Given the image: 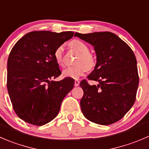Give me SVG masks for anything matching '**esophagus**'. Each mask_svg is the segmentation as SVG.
I'll list each match as a JSON object with an SVG mask.
<instances>
[{
	"label": "esophagus",
	"mask_w": 149,
	"mask_h": 149,
	"mask_svg": "<svg viewBox=\"0 0 149 149\" xmlns=\"http://www.w3.org/2000/svg\"><path fill=\"white\" fill-rule=\"evenodd\" d=\"M79 83H80V81H79V80H75V82H74V85L76 86H78L79 85Z\"/></svg>",
	"instance_id": "esophagus-1"
}]
</instances>
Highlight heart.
I'll list each match as a JSON object with an SVG mask.
<instances>
[{"label": "heart", "instance_id": "heart-1", "mask_svg": "<svg viewBox=\"0 0 149 149\" xmlns=\"http://www.w3.org/2000/svg\"><path fill=\"white\" fill-rule=\"evenodd\" d=\"M70 46L73 49L78 52L80 55L76 61L77 65L66 68L63 70V75L64 77L77 79L80 76H83L87 69L91 70L95 67V59L89 52V46L84 41L79 39H74L70 42ZM63 52L64 47L63 45H60L56 48L54 52V59L57 64L60 66L64 65Z\"/></svg>", "mask_w": 149, "mask_h": 149}]
</instances>
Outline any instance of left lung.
Listing matches in <instances>:
<instances>
[{
  "label": "left lung",
  "instance_id": "1",
  "mask_svg": "<svg viewBox=\"0 0 149 149\" xmlns=\"http://www.w3.org/2000/svg\"><path fill=\"white\" fill-rule=\"evenodd\" d=\"M74 36L92 44L97 56L95 69L87 78L99 84L91 86L85 79L80 83L84 91L80 101L82 113L98 125L115 123L135 103L139 84L135 54L125 41L111 32L76 33Z\"/></svg>",
  "mask_w": 149,
  "mask_h": 149
}]
</instances>
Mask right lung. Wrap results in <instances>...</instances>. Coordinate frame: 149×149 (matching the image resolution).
Wrapping results in <instances>:
<instances>
[{
  "instance_id": "right-lung-1",
  "label": "right lung",
  "mask_w": 149,
  "mask_h": 149,
  "mask_svg": "<svg viewBox=\"0 0 149 149\" xmlns=\"http://www.w3.org/2000/svg\"><path fill=\"white\" fill-rule=\"evenodd\" d=\"M72 31H33L15 44L7 63V89L17 116L42 126L58 114L62 101L74 86L72 78L53 81L61 70L54 50L73 36Z\"/></svg>"
}]
</instances>
